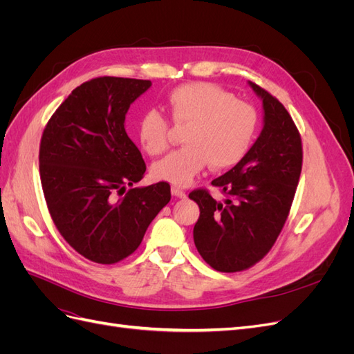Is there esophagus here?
I'll return each mask as SVG.
<instances>
[{
	"mask_svg": "<svg viewBox=\"0 0 354 354\" xmlns=\"http://www.w3.org/2000/svg\"><path fill=\"white\" fill-rule=\"evenodd\" d=\"M171 194H173L176 198H186V192L181 190V189L177 187V186L171 187Z\"/></svg>",
	"mask_w": 354,
	"mask_h": 354,
	"instance_id": "34e87169",
	"label": "esophagus"
}]
</instances>
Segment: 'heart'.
<instances>
[{
    "mask_svg": "<svg viewBox=\"0 0 354 354\" xmlns=\"http://www.w3.org/2000/svg\"><path fill=\"white\" fill-rule=\"evenodd\" d=\"M167 108L176 125H189L183 136L186 146L158 160L152 173L177 186L189 185L208 162L216 169L238 164L251 147L259 124L250 103L209 82L178 85L168 93ZM137 134L152 156L169 146V122L158 111L140 116Z\"/></svg>",
    "mask_w": 354,
    "mask_h": 354,
    "instance_id": "1",
    "label": "heart"
}]
</instances>
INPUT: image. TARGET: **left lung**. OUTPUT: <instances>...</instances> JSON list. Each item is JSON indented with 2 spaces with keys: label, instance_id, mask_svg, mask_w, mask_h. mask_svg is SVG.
Here are the masks:
<instances>
[{
  "label": "left lung",
  "instance_id": "obj_1",
  "mask_svg": "<svg viewBox=\"0 0 354 354\" xmlns=\"http://www.w3.org/2000/svg\"><path fill=\"white\" fill-rule=\"evenodd\" d=\"M263 99L264 128L239 162L211 181L226 196L218 202L208 189L192 190L199 205L194 229L198 252L212 269L234 273L269 254L291 211L303 167V143L285 106L250 81Z\"/></svg>",
  "mask_w": 354,
  "mask_h": 354
}]
</instances>
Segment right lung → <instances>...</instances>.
Listing matches in <instances>:
<instances>
[{
  "instance_id": "obj_1",
  "label": "right lung",
  "mask_w": 354,
  "mask_h": 354,
  "mask_svg": "<svg viewBox=\"0 0 354 354\" xmlns=\"http://www.w3.org/2000/svg\"><path fill=\"white\" fill-rule=\"evenodd\" d=\"M151 85L93 78L68 95L42 131L39 177L51 220L93 263L115 264L131 255L171 199L167 181L127 189L143 178L146 164L125 131V113Z\"/></svg>"
}]
</instances>
